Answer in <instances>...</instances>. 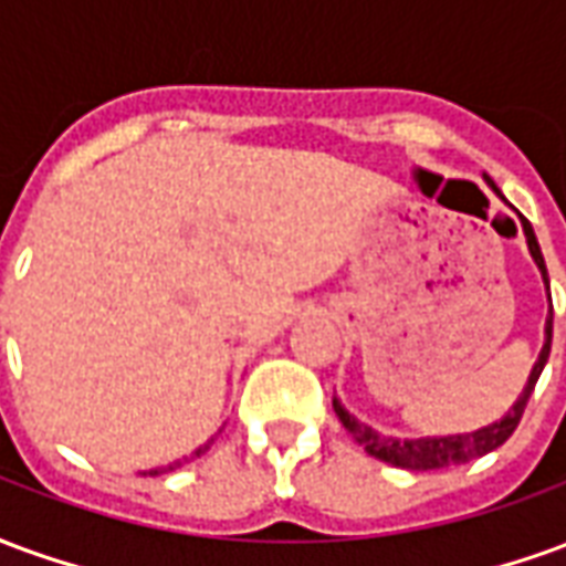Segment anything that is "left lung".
Returning <instances> with one entry per match:
<instances>
[{
  "label": "left lung",
  "instance_id": "left-lung-1",
  "mask_svg": "<svg viewBox=\"0 0 566 566\" xmlns=\"http://www.w3.org/2000/svg\"><path fill=\"white\" fill-rule=\"evenodd\" d=\"M491 185V181H488ZM494 187V185H491ZM494 193L500 197V190L494 187ZM522 218V214H518ZM522 230L527 235V248H531V258L543 272V282H546L548 291V272H546V260H543V251H539V242H536L534 227L527 218H522ZM548 303H552V294H548ZM548 352H552V306H548V318H546V343H543V352L536 357L534 369H531V379L524 385L522 397L515 400L506 416L494 421V424L479 427L473 433H454V437H424V439H394V437H381L379 430H373V427L360 424L348 409H345L339 400H333V412L339 416L343 427L352 433V437L364 446V449L373 454V458H379L385 463H394V467H406V470H442V467H458V463H470L475 458H482L488 451L500 449L506 439L515 433V427L522 421L524 416V406L531 400V394H534V385L539 379V373L546 367Z\"/></svg>",
  "mask_w": 566,
  "mask_h": 566
}]
</instances>
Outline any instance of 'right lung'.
Instances as JSON below:
<instances>
[{
    "mask_svg": "<svg viewBox=\"0 0 566 566\" xmlns=\"http://www.w3.org/2000/svg\"><path fill=\"white\" fill-rule=\"evenodd\" d=\"M209 446H211V442H206V446H199V449L193 451V454H197V458H199V454H202V451H209ZM181 463H185V461H175V463H169V467H163V470H148V475L169 473V470H178V467H181Z\"/></svg>",
    "mask_w": 566,
    "mask_h": 566,
    "instance_id": "obj_1",
    "label": "right lung"
}]
</instances>
